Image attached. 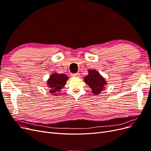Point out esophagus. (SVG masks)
<instances>
[{"instance_id": "obj_1", "label": "esophagus", "mask_w": 151, "mask_h": 151, "mask_svg": "<svg viewBox=\"0 0 151 151\" xmlns=\"http://www.w3.org/2000/svg\"><path fill=\"white\" fill-rule=\"evenodd\" d=\"M71 76L72 77H79V74H78V73H76V74H72Z\"/></svg>"}]
</instances>
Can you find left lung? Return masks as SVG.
<instances>
[{
	"mask_svg": "<svg viewBox=\"0 0 151 151\" xmlns=\"http://www.w3.org/2000/svg\"><path fill=\"white\" fill-rule=\"evenodd\" d=\"M84 81L89 86L92 93L95 95L101 94L107 84L104 77L97 70L92 69L88 70V75L84 77Z\"/></svg>",
	"mask_w": 151,
	"mask_h": 151,
	"instance_id": "obj_1",
	"label": "left lung"
}]
</instances>
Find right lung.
Instances as JSON below:
<instances>
[{
  "instance_id": "right-lung-1",
  "label": "right lung",
  "mask_w": 151,
  "mask_h": 151,
  "mask_svg": "<svg viewBox=\"0 0 151 151\" xmlns=\"http://www.w3.org/2000/svg\"><path fill=\"white\" fill-rule=\"evenodd\" d=\"M68 79V77L65 74H52L47 82V85L50 89L49 92L55 96L61 93V89L65 86Z\"/></svg>"
}]
</instances>
